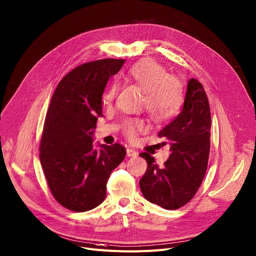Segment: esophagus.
Segmentation results:
<instances>
[{"label":"esophagus","mask_w":256,"mask_h":256,"mask_svg":"<svg viewBox=\"0 0 256 256\" xmlns=\"http://www.w3.org/2000/svg\"><path fill=\"white\" fill-rule=\"evenodd\" d=\"M126 156H134V158H136L138 156V152L136 151L134 149H132V148H126Z\"/></svg>","instance_id":"34e87169"}]
</instances>
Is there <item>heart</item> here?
Returning a JSON list of instances; mask_svg holds the SVG:
<instances>
[{
  "mask_svg": "<svg viewBox=\"0 0 256 256\" xmlns=\"http://www.w3.org/2000/svg\"><path fill=\"white\" fill-rule=\"evenodd\" d=\"M128 77L145 90L144 106L156 122H166L173 118L183 104V86L181 81L166 74L164 68L152 60H145L130 66ZM119 85L112 82L103 96L104 104L114 100ZM146 128L142 118H128L122 124V132L130 141L137 139L139 132Z\"/></svg>",
  "mask_w": 256,
  "mask_h": 256,
  "instance_id": "heart-1",
  "label": "heart"
}]
</instances>
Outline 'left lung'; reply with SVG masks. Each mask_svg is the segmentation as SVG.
Here are the masks:
<instances>
[{
  "label": "left lung",
  "instance_id": "obj_1",
  "mask_svg": "<svg viewBox=\"0 0 256 256\" xmlns=\"http://www.w3.org/2000/svg\"><path fill=\"white\" fill-rule=\"evenodd\" d=\"M210 130L209 100L202 83L192 78L187 83L181 113L158 132L171 145L164 168H160L149 153H140L147 162V170L140 180L147 200L164 209L176 210L194 196L207 171Z\"/></svg>",
  "mask_w": 256,
  "mask_h": 256
}]
</instances>
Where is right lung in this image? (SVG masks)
Masks as SVG:
<instances>
[{"mask_svg": "<svg viewBox=\"0 0 256 256\" xmlns=\"http://www.w3.org/2000/svg\"><path fill=\"white\" fill-rule=\"evenodd\" d=\"M124 60L82 64L58 83L51 98L40 141V162L49 190L62 207L90 211L104 202L113 170L126 156L119 143L92 149V134L102 116V96Z\"/></svg>", "mask_w": 256, "mask_h": 256, "instance_id": "add662e5", "label": "right lung"}]
</instances>
